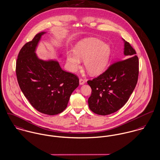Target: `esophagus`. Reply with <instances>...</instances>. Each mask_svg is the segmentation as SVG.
I'll list each match as a JSON object with an SVG mask.
<instances>
[{
  "instance_id": "34e87169",
  "label": "esophagus",
  "mask_w": 160,
  "mask_h": 160,
  "mask_svg": "<svg viewBox=\"0 0 160 160\" xmlns=\"http://www.w3.org/2000/svg\"><path fill=\"white\" fill-rule=\"evenodd\" d=\"M79 83H80V85H84L85 83V82L83 79H80L79 80Z\"/></svg>"
}]
</instances>
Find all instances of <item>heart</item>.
Instances as JSON below:
<instances>
[{"instance_id":"heart-1","label":"heart","mask_w":160,"mask_h":160,"mask_svg":"<svg viewBox=\"0 0 160 160\" xmlns=\"http://www.w3.org/2000/svg\"><path fill=\"white\" fill-rule=\"evenodd\" d=\"M111 56L110 45L96 38L89 37L79 41L75 46L74 52L66 53L69 70L77 72L84 60L87 72L92 75L102 73L107 68Z\"/></svg>"}]
</instances>
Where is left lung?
<instances>
[{"instance_id":"8db88e82","label":"left lung","mask_w":160,"mask_h":160,"mask_svg":"<svg viewBox=\"0 0 160 160\" xmlns=\"http://www.w3.org/2000/svg\"><path fill=\"white\" fill-rule=\"evenodd\" d=\"M122 40L123 60L115 62L98 77L88 81L92 89L88 101L89 108L98 115H108L121 109L138 82V58L130 44Z\"/></svg>"}]
</instances>
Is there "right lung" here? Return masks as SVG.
<instances>
[{
    "label": "right lung",
    "instance_id": "add662e5",
    "mask_svg": "<svg viewBox=\"0 0 160 160\" xmlns=\"http://www.w3.org/2000/svg\"><path fill=\"white\" fill-rule=\"evenodd\" d=\"M46 33H38L22 47L18 57L16 72L19 87L32 107L40 112L55 115L66 108L79 80L63 71L56 60H44L38 57L37 48Z\"/></svg>",
    "mask_w": 160,
    "mask_h": 160
}]
</instances>
